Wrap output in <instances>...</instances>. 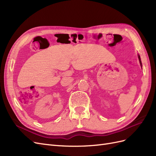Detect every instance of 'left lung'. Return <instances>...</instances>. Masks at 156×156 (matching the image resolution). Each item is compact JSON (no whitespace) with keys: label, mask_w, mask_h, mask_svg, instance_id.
Segmentation results:
<instances>
[{"label":"left lung","mask_w":156,"mask_h":156,"mask_svg":"<svg viewBox=\"0 0 156 156\" xmlns=\"http://www.w3.org/2000/svg\"><path fill=\"white\" fill-rule=\"evenodd\" d=\"M138 58H139V62H140V66L142 67V62H141V60H140V56H139V55H138Z\"/></svg>","instance_id":"left-lung-1"}]
</instances>
